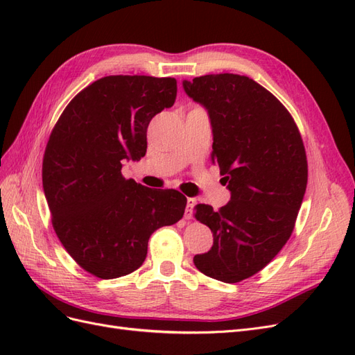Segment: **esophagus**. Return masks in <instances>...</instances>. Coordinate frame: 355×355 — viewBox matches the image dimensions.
<instances>
[{
	"label": "esophagus",
	"mask_w": 355,
	"mask_h": 355,
	"mask_svg": "<svg viewBox=\"0 0 355 355\" xmlns=\"http://www.w3.org/2000/svg\"><path fill=\"white\" fill-rule=\"evenodd\" d=\"M197 204L196 198H188L187 200V209H185V219H191L192 218V207Z\"/></svg>",
	"instance_id": "1"
}]
</instances>
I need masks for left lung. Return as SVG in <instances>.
<instances>
[{"mask_svg":"<svg viewBox=\"0 0 355 355\" xmlns=\"http://www.w3.org/2000/svg\"><path fill=\"white\" fill-rule=\"evenodd\" d=\"M184 89L209 112L211 163L231 191L219 210L196 207L213 245L194 263L214 280L239 283L263 270L293 232L308 182L302 136L286 106L245 75H204Z\"/></svg>","mask_w":355,"mask_h":355,"instance_id":"8db88e82","label":"left lung"}]
</instances>
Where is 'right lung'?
Segmentation results:
<instances>
[{
    "label": "right lung",
    "instance_id": "right-lung-1",
    "mask_svg": "<svg viewBox=\"0 0 355 355\" xmlns=\"http://www.w3.org/2000/svg\"><path fill=\"white\" fill-rule=\"evenodd\" d=\"M175 78L110 75L68 103L49 137L42 188L58 239L84 271L110 280L136 271L151 234L182 219L187 198L121 175L141 159L153 118L173 106Z\"/></svg>",
    "mask_w": 355,
    "mask_h": 355
}]
</instances>
